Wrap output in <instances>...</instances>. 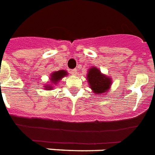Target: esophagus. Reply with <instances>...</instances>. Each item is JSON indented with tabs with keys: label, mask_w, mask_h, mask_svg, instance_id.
<instances>
[{
	"label": "esophagus",
	"mask_w": 155,
	"mask_h": 155,
	"mask_svg": "<svg viewBox=\"0 0 155 155\" xmlns=\"http://www.w3.org/2000/svg\"><path fill=\"white\" fill-rule=\"evenodd\" d=\"M71 73L73 75H76V74H77V70H76V69H73V70H71Z\"/></svg>",
	"instance_id": "obj_1"
}]
</instances>
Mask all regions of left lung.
Listing matches in <instances>:
<instances>
[{
	"label": "left lung",
	"mask_w": 155,
	"mask_h": 155,
	"mask_svg": "<svg viewBox=\"0 0 155 155\" xmlns=\"http://www.w3.org/2000/svg\"><path fill=\"white\" fill-rule=\"evenodd\" d=\"M89 88L94 94L104 95L109 92L113 81L112 78L103 74L98 67H90L86 75Z\"/></svg>",
	"instance_id": "obj_1"
}]
</instances>
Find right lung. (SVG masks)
Here are the masks:
<instances>
[{
    "instance_id": "right-lung-1",
    "label": "right lung",
    "mask_w": 155,
    "mask_h": 155,
    "mask_svg": "<svg viewBox=\"0 0 155 155\" xmlns=\"http://www.w3.org/2000/svg\"><path fill=\"white\" fill-rule=\"evenodd\" d=\"M68 73L66 71H64V70H61V71H53L50 74V78H49V81L50 82H48L47 84L44 85V88L45 90H52L54 89L55 85H57V83L59 81L64 78L65 76H67L68 75Z\"/></svg>"
}]
</instances>
